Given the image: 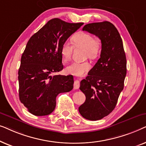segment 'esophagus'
Returning <instances> with one entry per match:
<instances>
[{
    "label": "esophagus",
    "mask_w": 146,
    "mask_h": 146,
    "mask_svg": "<svg viewBox=\"0 0 146 146\" xmlns=\"http://www.w3.org/2000/svg\"><path fill=\"white\" fill-rule=\"evenodd\" d=\"M79 87H80V82L79 80H75L74 83V89L75 90L78 89Z\"/></svg>",
    "instance_id": "obj_1"
}]
</instances>
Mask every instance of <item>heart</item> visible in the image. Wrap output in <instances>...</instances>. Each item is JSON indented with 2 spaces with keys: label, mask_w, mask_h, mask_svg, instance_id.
<instances>
[{
  "label": "heart",
  "mask_w": 146,
  "mask_h": 146,
  "mask_svg": "<svg viewBox=\"0 0 146 146\" xmlns=\"http://www.w3.org/2000/svg\"><path fill=\"white\" fill-rule=\"evenodd\" d=\"M74 46H81L86 48L85 56L90 59H95L99 55L101 49V42L99 39L95 38L91 34L88 33H79L75 35L72 38ZM73 46L68 42H64L62 45L60 53L64 62L70 59L72 53ZM91 66L88 62H73L66 68V72L69 74L74 76H82L90 69Z\"/></svg>",
  "instance_id": "1"
}]
</instances>
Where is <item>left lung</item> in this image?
Masks as SVG:
<instances>
[{"instance_id":"left-lung-1","label":"left lung","mask_w":146,"mask_h":146,"mask_svg":"<svg viewBox=\"0 0 146 146\" xmlns=\"http://www.w3.org/2000/svg\"><path fill=\"white\" fill-rule=\"evenodd\" d=\"M82 31L96 35L102 43L100 58L80 86L86 101L79 107V112L84 118L96 121L110 114L116 106L124 86L126 57L122 40L113 24H88Z\"/></svg>"}]
</instances>
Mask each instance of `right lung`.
I'll return each instance as SVG.
<instances>
[{
  "label": "right lung",
  "mask_w": 146,
  "mask_h": 146,
  "mask_svg": "<svg viewBox=\"0 0 146 146\" xmlns=\"http://www.w3.org/2000/svg\"><path fill=\"white\" fill-rule=\"evenodd\" d=\"M83 24L51 19L27 42L19 70V94L33 115H49L54 110L57 96L72 90L73 76L50 74L63 69L62 45Z\"/></svg>",
  "instance_id": "add662e5"
}]
</instances>
